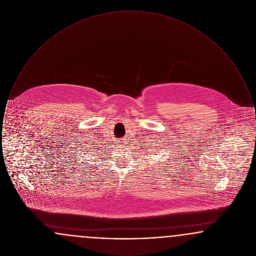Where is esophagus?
<instances>
[{
	"label": "esophagus",
	"mask_w": 256,
	"mask_h": 256,
	"mask_svg": "<svg viewBox=\"0 0 256 256\" xmlns=\"http://www.w3.org/2000/svg\"><path fill=\"white\" fill-rule=\"evenodd\" d=\"M120 142H124V141H120Z\"/></svg>",
	"instance_id": "esophagus-1"
}]
</instances>
